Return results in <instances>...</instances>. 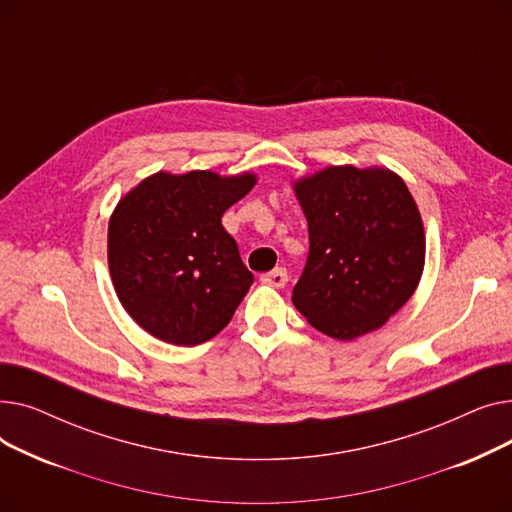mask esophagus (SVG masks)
Segmentation results:
<instances>
[{
  "mask_svg": "<svg viewBox=\"0 0 512 512\" xmlns=\"http://www.w3.org/2000/svg\"><path fill=\"white\" fill-rule=\"evenodd\" d=\"M261 282H263V284H270V286H274V288H284L286 282H288V274H286L284 267H276L274 272L263 274V276H261Z\"/></svg>",
  "mask_w": 512,
  "mask_h": 512,
  "instance_id": "1",
  "label": "esophagus"
}]
</instances>
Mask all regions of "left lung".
Returning <instances> with one entry per match:
<instances>
[{
    "label": "left lung",
    "instance_id": "1",
    "mask_svg": "<svg viewBox=\"0 0 512 512\" xmlns=\"http://www.w3.org/2000/svg\"><path fill=\"white\" fill-rule=\"evenodd\" d=\"M309 257L292 303L313 328L355 340L382 328L421 280L425 232L409 188L388 168L330 166L294 182Z\"/></svg>",
    "mask_w": 512,
    "mask_h": 512
}]
</instances>
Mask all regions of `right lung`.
I'll return each mask as SVG.
<instances>
[{
    "label": "right lung",
    "mask_w": 512,
    "mask_h": 512,
    "mask_svg": "<svg viewBox=\"0 0 512 512\" xmlns=\"http://www.w3.org/2000/svg\"><path fill=\"white\" fill-rule=\"evenodd\" d=\"M255 182L251 172H157L118 201L107 263L122 307L145 332L195 346L230 324L253 274L222 215Z\"/></svg>",
    "instance_id": "add662e5"
}]
</instances>
